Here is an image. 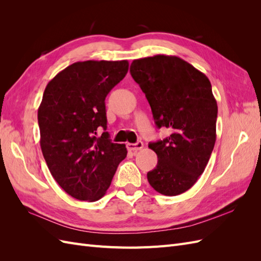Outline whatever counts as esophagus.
<instances>
[{
  "mask_svg": "<svg viewBox=\"0 0 261 261\" xmlns=\"http://www.w3.org/2000/svg\"><path fill=\"white\" fill-rule=\"evenodd\" d=\"M126 147H127V149L130 150V151L137 152V151H139V150H141V149L144 148V143H143V141H137L136 144L128 143L127 145H126Z\"/></svg>",
  "mask_w": 261,
  "mask_h": 261,
  "instance_id": "34e87169",
  "label": "esophagus"
}]
</instances>
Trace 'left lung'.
<instances>
[{"mask_svg":"<svg viewBox=\"0 0 261 261\" xmlns=\"http://www.w3.org/2000/svg\"><path fill=\"white\" fill-rule=\"evenodd\" d=\"M130 75L151 108L158 128L171 135L149 143L158 155L147 173L158 193L176 196L191 188L206 169L216 144L218 106L208 77L172 55L134 60Z\"/></svg>","mask_w":261,"mask_h":261,"instance_id":"1","label":"left lung"}]
</instances>
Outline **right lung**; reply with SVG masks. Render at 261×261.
Instances as JSON below:
<instances>
[{
  "label": "right lung",
  "instance_id": "obj_1",
  "mask_svg": "<svg viewBox=\"0 0 261 261\" xmlns=\"http://www.w3.org/2000/svg\"><path fill=\"white\" fill-rule=\"evenodd\" d=\"M128 70V62L85 61L63 69L46 85L38 109L40 146L54 179L78 200L96 201L111 185L127 154L107 129L106 97Z\"/></svg>",
  "mask_w": 261,
  "mask_h": 261
}]
</instances>
